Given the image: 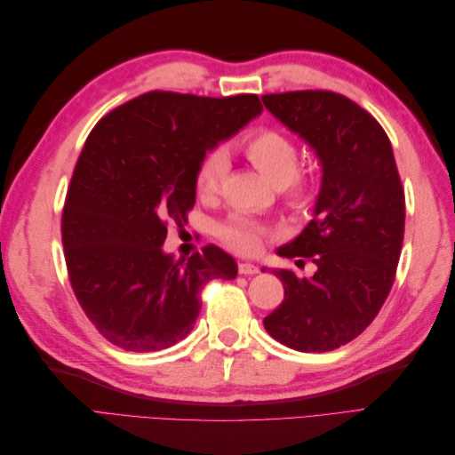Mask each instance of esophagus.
I'll return each mask as SVG.
<instances>
[{"instance_id": "34e87169", "label": "esophagus", "mask_w": 455, "mask_h": 455, "mask_svg": "<svg viewBox=\"0 0 455 455\" xmlns=\"http://www.w3.org/2000/svg\"><path fill=\"white\" fill-rule=\"evenodd\" d=\"M259 269L258 266L254 264H246V261H243V264H239V273L241 275H256Z\"/></svg>"}]
</instances>
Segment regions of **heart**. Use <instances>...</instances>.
<instances>
[{"label": "heart", "instance_id": "1", "mask_svg": "<svg viewBox=\"0 0 455 455\" xmlns=\"http://www.w3.org/2000/svg\"><path fill=\"white\" fill-rule=\"evenodd\" d=\"M244 154L254 167L264 174L266 180L275 188H288L294 204L307 203V186L298 180L299 154L296 144L286 134L261 129L249 136L244 142ZM229 169V159L224 149H214L206 156L196 174V191L199 197L214 196L224 176ZM222 241L241 254H254L261 241L269 233L266 226H261L251 218L235 216L228 224L218 229Z\"/></svg>", "mask_w": 455, "mask_h": 455}]
</instances>
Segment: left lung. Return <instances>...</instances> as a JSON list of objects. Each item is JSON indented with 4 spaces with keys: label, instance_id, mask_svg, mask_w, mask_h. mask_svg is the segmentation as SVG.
<instances>
[{
    "label": "left lung",
    "instance_id": "1",
    "mask_svg": "<svg viewBox=\"0 0 455 455\" xmlns=\"http://www.w3.org/2000/svg\"><path fill=\"white\" fill-rule=\"evenodd\" d=\"M261 102L321 164L313 218L279 256L311 258L313 277L273 269L283 304L264 319L271 338L301 353L346 346L387 298L404 239V191L393 148L359 104L330 91L266 94ZM301 261V259H299Z\"/></svg>",
    "mask_w": 455,
    "mask_h": 455
}]
</instances>
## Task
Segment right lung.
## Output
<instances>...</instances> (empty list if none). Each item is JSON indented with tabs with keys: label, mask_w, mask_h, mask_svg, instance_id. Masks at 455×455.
I'll list each match as a JSON object with an SVG mask.
<instances>
[{
	"label": "right lung",
	"mask_w": 455,
	"mask_h": 455,
	"mask_svg": "<svg viewBox=\"0 0 455 455\" xmlns=\"http://www.w3.org/2000/svg\"><path fill=\"white\" fill-rule=\"evenodd\" d=\"M261 109L256 94L154 91L91 131L68 189L62 244L79 306L114 346H174L194 330L206 281L237 277V261L218 246L186 261L163 243L167 222L180 226L194 209L201 161Z\"/></svg>",
	"instance_id": "obj_1"
}]
</instances>
